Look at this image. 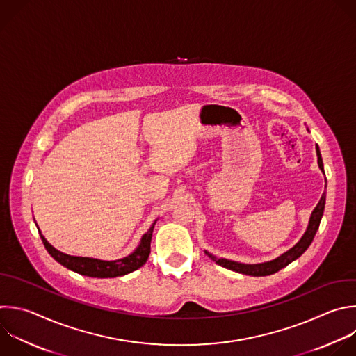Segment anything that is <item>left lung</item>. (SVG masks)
Masks as SVG:
<instances>
[{
    "label": "left lung",
    "mask_w": 356,
    "mask_h": 356,
    "mask_svg": "<svg viewBox=\"0 0 356 356\" xmlns=\"http://www.w3.org/2000/svg\"><path fill=\"white\" fill-rule=\"evenodd\" d=\"M316 152H317L318 168L324 173L321 154H320L318 147H316ZM324 205H325V193H323L318 204L316 205V208L312 212V216H310V220H309V226H307V230L303 234V238L292 249H289L286 253H284L282 256H280L278 259H275L273 261H267V263H261V264H242V263L230 261V260H226V259H216L211 253H207V252L205 253L218 266L225 267V268L232 270V271H236V273L252 275V277H266V275L275 274L280 270H282L284 267H286L288 264H291L292 261H295L298 257H300L306 252V249L310 246V243L314 239V234H316V232L318 229V225H320V220H321V216H323V212H324Z\"/></svg>",
    "instance_id": "left-lung-1"
}]
</instances>
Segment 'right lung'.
Instances as JSON below:
<instances>
[{
  "instance_id": "obj_1",
  "label": "right lung",
  "mask_w": 356,
  "mask_h": 356,
  "mask_svg": "<svg viewBox=\"0 0 356 356\" xmlns=\"http://www.w3.org/2000/svg\"><path fill=\"white\" fill-rule=\"evenodd\" d=\"M155 223L149 227V230L143 236L141 243L137 248L134 253L130 256L120 259V260H114V261H103V260H96V259H89V257H75V256H68L57 249H54L44 238L43 234H40L42 242L49 252V254L58 261L61 266L67 267L68 270L78 273L81 275L86 277H93V278H114V277H122L126 274H130L140 267H143L151 253V239H152V232H154Z\"/></svg>"
}]
</instances>
